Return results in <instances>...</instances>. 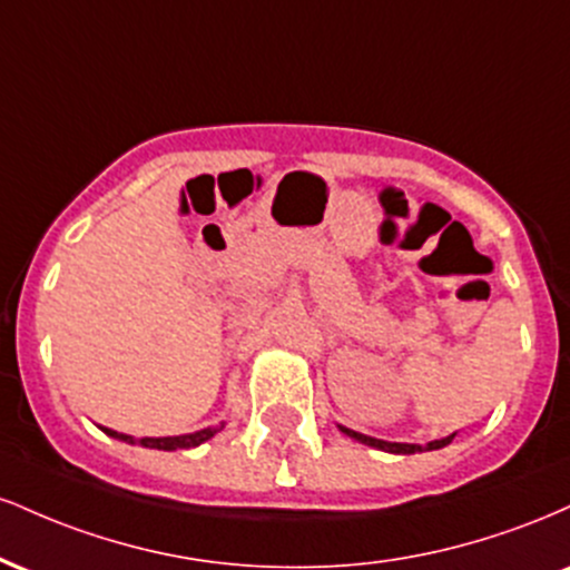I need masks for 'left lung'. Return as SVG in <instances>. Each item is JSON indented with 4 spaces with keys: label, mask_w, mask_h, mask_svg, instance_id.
Wrapping results in <instances>:
<instances>
[{
    "label": "left lung",
    "mask_w": 570,
    "mask_h": 570,
    "mask_svg": "<svg viewBox=\"0 0 570 570\" xmlns=\"http://www.w3.org/2000/svg\"><path fill=\"white\" fill-rule=\"evenodd\" d=\"M337 429L343 431L345 436H351V440H356V442L367 444V448L383 450V453H394V455H412V453H426V450H440V448H448V444L455 440V434H450V436H442V440H434V442H429V444H410V442H385V440H375V436L358 434V431H353V429H345V426H340V423H337Z\"/></svg>",
    "instance_id": "8db88e82"
}]
</instances>
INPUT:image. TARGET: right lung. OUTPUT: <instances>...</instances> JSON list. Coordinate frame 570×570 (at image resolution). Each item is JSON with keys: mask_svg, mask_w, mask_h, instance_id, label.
Masks as SVG:
<instances>
[{"mask_svg": "<svg viewBox=\"0 0 570 570\" xmlns=\"http://www.w3.org/2000/svg\"><path fill=\"white\" fill-rule=\"evenodd\" d=\"M98 429H101L107 436H112V440H120L126 444H141V448H149V450H168V453H171V450H189V448H198L203 442H208L214 434H219V431L225 429V423L193 431V434H179V436H130L107 426H98Z\"/></svg>", "mask_w": 570, "mask_h": 570, "instance_id": "add662e5", "label": "right lung"}]
</instances>
